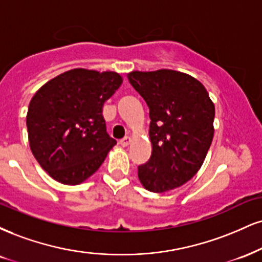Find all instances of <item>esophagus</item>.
<instances>
[{
	"mask_svg": "<svg viewBox=\"0 0 262 262\" xmlns=\"http://www.w3.org/2000/svg\"><path fill=\"white\" fill-rule=\"evenodd\" d=\"M119 143H121V145H122L123 147H125V146H128V145L132 143V139L129 137H125V138H123V139L119 141Z\"/></svg>",
	"mask_w": 262,
	"mask_h": 262,
	"instance_id": "esophagus-1",
	"label": "esophagus"
}]
</instances>
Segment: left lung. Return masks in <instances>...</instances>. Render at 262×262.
I'll list each match as a JSON object with an SVG mask.
<instances>
[{
  "mask_svg": "<svg viewBox=\"0 0 262 262\" xmlns=\"http://www.w3.org/2000/svg\"><path fill=\"white\" fill-rule=\"evenodd\" d=\"M149 106L150 160L138 167L141 185L152 193L172 190L196 174L212 143L215 105L199 80L159 69L128 73Z\"/></svg>",
  "mask_w": 262,
  "mask_h": 262,
  "instance_id": "1",
  "label": "left lung"
}]
</instances>
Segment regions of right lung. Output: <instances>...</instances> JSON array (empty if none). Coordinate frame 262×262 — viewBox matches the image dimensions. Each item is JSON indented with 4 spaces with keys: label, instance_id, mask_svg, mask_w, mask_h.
<instances>
[{
    "label": "right lung",
    "instance_id": "right-lung-1",
    "mask_svg": "<svg viewBox=\"0 0 262 262\" xmlns=\"http://www.w3.org/2000/svg\"><path fill=\"white\" fill-rule=\"evenodd\" d=\"M117 72L75 68L43 84L30 100V150L50 177L62 184L86 181L117 144L106 132L102 107L121 86Z\"/></svg>",
    "mask_w": 262,
    "mask_h": 262
}]
</instances>
